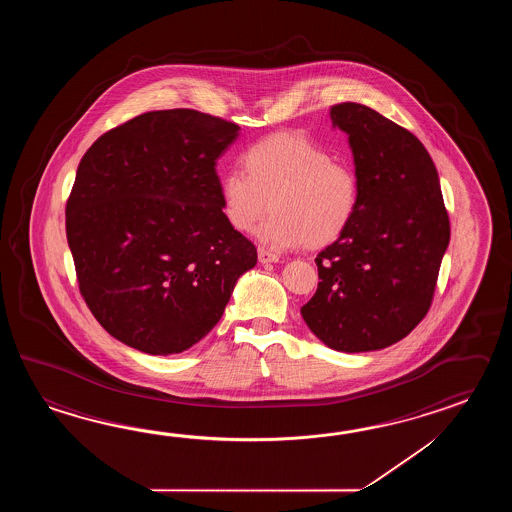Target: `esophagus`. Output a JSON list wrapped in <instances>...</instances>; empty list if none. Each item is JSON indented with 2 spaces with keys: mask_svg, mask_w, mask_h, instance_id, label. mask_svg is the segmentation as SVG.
Segmentation results:
<instances>
[{
  "mask_svg": "<svg viewBox=\"0 0 512 512\" xmlns=\"http://www.w3.org/2000/svg\"><path fill=\"white\" fill-rule=\"evenodd\" d=\"M258 260H260V263H278V261H280V256H278V254H274V252L260 249V251H258Z\"/></svg>",
  "mask_w": 512,
  "mask_h": 512,
  "instance_id": "esophagus-1",
  "label": "esophagus"
}]
</instances>
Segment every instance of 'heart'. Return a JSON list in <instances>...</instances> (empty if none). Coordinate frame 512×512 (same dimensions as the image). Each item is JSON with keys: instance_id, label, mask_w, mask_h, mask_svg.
Listing matches in <instances>:
<instances>
[{"instance_id": "b5f03b06", "label": "heart", "mask_w": 512, "mask_h": 512, "mask_svg": "<svg viewBox=\"0 0 512 512\" xmlns=\"http://www.w3.org/2000/svg\"><path fill=\"white\" fill-rule=\"evenodd\" d=\"M241 172L221 177V210L230 227L251 232L274 251L337 241L359 208V177L322 144L298 133H274L240 155Z\"/></svg>"}]
</instances>
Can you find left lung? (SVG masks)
Returning <instances> with one entry per match:
<instances>
[{
	"label": "left lung",
	"instance_id": "8db88e82",
	"mask_svg": "<svg viewBox=\"0 0 512 512\" xmlns=\"http://www.w3.org/2000/svg\"><path fill=\"white\" fill-rule=\"evenodd\" d=\"M333 128L348 133L359 208L349 229L316 256L318 289L300 309L327 348H388L425 318L450 241L439 177L414 133L375 109L344 102Z\"/></svg>",
	"mask_w": 512,
	"mask_h": 512
}]
</instances>
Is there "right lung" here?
Listing matches in <instances>:
<instances>
[{
	"label": "right lung",
	"instance_id": "1",
	"mask_svg": "<svg viewBox=\"0 0 512 512\" xmlns=\"http://www.w3.org/2000/svg\"><path fill=\"white\" fill-rule=\"evenodd\" d=\"M240 126L196 109L148 111L104 133L78 164L67 243L89 311L150 355L216 326L258 252L221 210L216 164Z\"/></svg>",
	"mask_w": 512,
	"mask_h": 512
}]
</instances>
